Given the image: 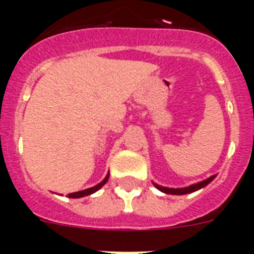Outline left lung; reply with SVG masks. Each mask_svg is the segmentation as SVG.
Returning <instances> with one entry per match:
<instances>
[{
  "instance_id": "obj_1",
  "label": "left lung",
  "mask_w": 254,
  "mask_h": 254,
  "mask_svg": "<svg viewBox=\"0 0 254 254\" xmlns=\"http://www.w3.org/2000/svg\"><path fill=\"white\" fill-rule=\"evenodd\" d=\"M215 177H216V175H212V177L207 178L205 181H201L199 182V183L191 185L189 186V187H183V189H169V187H162V186L155 185V183L154 186L159 190V191H162V192L165 193H170V195H186V193H191L193 192V191H197V190L205 187V186L208 185V183H211V182L215 179Z\"/></svg>"
}]
</instances>
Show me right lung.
Listing matches in <instances>:
<instances>
[{
    "instance_id": "1",
    "label": "right lung",
    "mask_w": 254,
    "mask_h": 254,
    "mask_svg": "<svg viewBox=\"0 0 254 254\" xmlns=\"http://www.w3.org/2000/svg\"><path fill=\"white\" fill-rule=\"evenodd\" d=\"M108 178H109V173L107 174V177L104 178L103 182H100L99 185L93 186L91 189H87V190H83V191H77V192H72V193H68V197H72V199H77V197H83V196H88V195H91V193L96 192V191H99L101 187H103L105 183L108 182Z\"/></svg>"
}]
</instances>
